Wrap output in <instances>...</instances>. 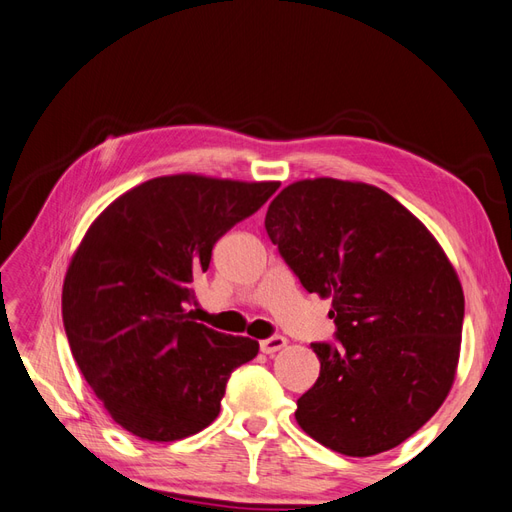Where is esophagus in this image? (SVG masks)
<instances>
[{"instance_id": "1", "label": "esophagus", "mask_w": 512, "mask_h": 512, "mask_svg": "<svg viewBox=\"0 0 512 512\" xmlns=\"http://www.w3.org/2000/svg\"><path fill=\"white\" fill-rule=\"evenodd\" d=\"M284 347H286V338L284 336H271L267 340H260V351L267 353V355L280 351Z\"/></svg>"}]
</instances>
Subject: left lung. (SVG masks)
I'll return each instance as SVG.
<instances>
[{
  "label": "left lung",
  "mask_w": 512,
  "mask_h": 512,
  "mask_svg": "<svg viewBox=\"0 0 512 512\" xmlns=\"http://www.w3.org/2000/svg\"><path fill=\"white\" fill-rule=\"evenodd\" d=\"M265 228L303 288L331 299L340 342L310 344L321 375L297 424L347 457L403 444L457 375L465 299L446 252L390 193L338 178L284 187Z\"/></svg>",
  "instance_id": "obj_1"
}]
</instances>
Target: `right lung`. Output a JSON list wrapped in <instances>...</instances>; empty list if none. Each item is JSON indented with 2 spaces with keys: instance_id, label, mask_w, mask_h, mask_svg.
Segmentation results:
<instances>
[{
  "instance_id": "obj_1",
  "label": "right lung",
  "mask_w": 512,
  "mask_h": 512,
  "mask_svg": "<svg viewBox=\"0 0 512 512\" xmlns=\"http://www.w3.org/2000/svg\"><path fill=\"white\" fill-rule=\"evenodd\" d=\"M280 183L159 176L94 219L68 265L62 319L75 362L124 431L146 441L200 433L258 342L193 321V275L213 245Z\"/></svg>"
}]
</instances>
